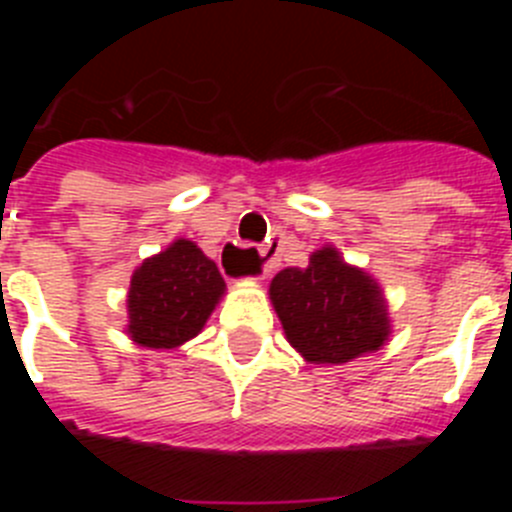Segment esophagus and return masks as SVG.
<instances>
[{
	"label": "esophagus",
	"mask_w": 512,
	"mask_h": 512,
	"mask_svg": "<svg viewBox=\"0 0 512 512\" xmlns=\"http://www.w3.org/2000/svg\"><path fill=\"white\" fill-rule=\"evenodd\" d=\"M271 256H274V246H271V243H269V246L259 248V256H253V253L248 251L246 246L230 243V246H225V251H223V264H225V259H228L230 264L243 266L246 261L256 259V261H259V274H256V279H264L266 274L271 271V266H274V259H271Z\"/></svg>",
	"instance_id": "1"
}]
</instances>
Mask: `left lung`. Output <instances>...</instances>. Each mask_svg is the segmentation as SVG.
<instances>
[{"label":"left lung","mask_w":512,"mask_h":512,"mask_svg":"<svg viewBox=\"0 0 512 512\" xmlns=\"http://www.w3.org/2000/svg\"><path fill=\"white\" fill-rule=\"evenodd\" d=\"M269 300L289 346L307 364H346L379 351L392 336L384 289L330 243L310 253L305 269L279 271L269 284Z\"/></svg>","instance_id":"left-lung-1"}]
</instances>
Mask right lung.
<instances>
[{
  "label": "right lung",
  "instance_id": "right-lung-1",
  "mask_svg": "<svg viewBox=\"0 0 512 512\" xmlns=\"http://www.w3.org/2000/svg\"><path fill=\"white\" fill-rule=\"evenodd\" d=\"M223 295L215 261L189 238H176L133 271L125 333L138 346L179 348L200 336Z\"/></svg>",
  "mask_w": 512,
  "mask_h": 512
}]
</instances>
